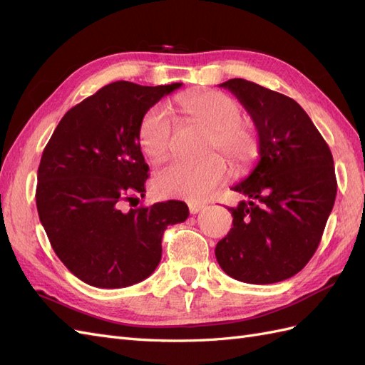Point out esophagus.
Masks as SVG:
<instances>
[{
	"label": "esophagus",
	"instance_id": "34e87169",
	"mask_svg": "<svg viewBox=\"0 0 365 365\" xmlns=\"http://www.w3.org/2000/svg\"><path fill=\"white\" fill-rule=\"evenodd\" d=\"M204 207H205V205L201 204V202H189V210H190L192 215L200 213Z\"/></svg>",
	"mask_w": 365,
	"mask_h": 365
}]
</instances>
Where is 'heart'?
<instances>
[{"label": "heart", "instance_id": "heart-1", "mask_svg": "<svg viewBox=\"0 0 365 365\" xmlns=\"http://www.w3.org/2000/svg\"><path fill=\"white\" fill-rule=\"evenodd\" d=\"M175 106L184 121L210 129L207 150L222 152L236 172H245L256 163L260 141L256 129L242 121V108L220 91H185L175 98ZM175 123L170 114L160 105L152 106L143 115L138 140L149 157L161 160L168 155L172 145ZM227 176V164L217 153L185 163L173 161L158 170L157 189L176 197L201 201L208 196Z\"/></svg>", "mask_w": 365, "mask_h": 365}]
</instances>
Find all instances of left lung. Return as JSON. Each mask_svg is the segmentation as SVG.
<instances>
[{"instance_id":"obj_1","label":"left lung","mask_w":365,"mask_h":365,"mask_svg":"<svg viewBox=\"0 0 365 365\" xmlns=\"http://www.w3.org/2000/svg\"><path fill=\"white\" fill-rule=\"evenodd\" d=\"M247 109L260 141L259 161L231 189L233 228L217 242L219 267L239 282L269 284L302 271L322 240L336 196L332 152L291 97L245 79L219 85Z\"/></svg>"}]
</instances>
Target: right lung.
Instances as JSON below:
<instances>
[{
	"instance_id": "1",
	"label": "right lung",
	"mask_w": 365,
	"mask_h": 365,
	"mask_svg": "<svg viewBox=\"0 0 365 365\" xmlns=\"http://www.w3.org/2000/svg\"><path fill=\"white\" fill-rule=\"evenodd\" d=\"M181 85L109 83L71 108L43 149L39 220L61 262L96 288H126L148 279L161 260L164 230L189 216L185 202L172 200L123 210L146 192L141 118Z\"/></svg>"
}]
</instances>
